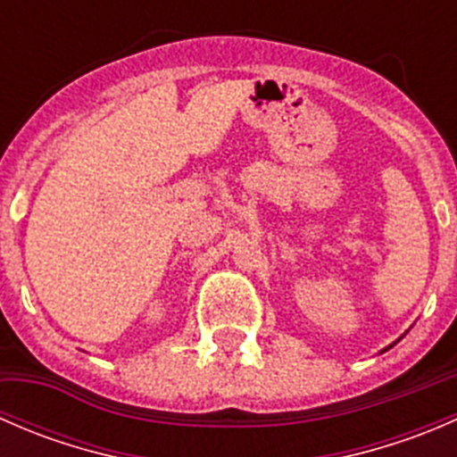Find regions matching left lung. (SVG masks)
Segmentation results:
<instances>
[{"mask_svg":"<svg viewBox=\"0 0 457 457\" xmlns=\"http://www.w3.org/2000/svg\"><path fill=\"white\" fill-rule=\"evenodd\" d=\"M395 343H398V340H395ZM395 343H394V345H395ZM386 349H391V345H389V347H386ZM386 349H382V352H386Z\"/></svg>","mask_w":457,"mask_h":457,"instance_id":"obj_1","label":"left lung"}]
</instances>
